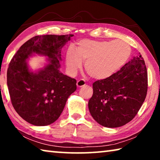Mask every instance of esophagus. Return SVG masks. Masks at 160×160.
<instances>
[{
  "label": "esophagus",
  "mask_w": 160,
  "mask_h": 160,
  "mask_svg": "<svg viewBox=\"0 0 160 160\" xmlns=\"http://www.w3.org/2000/svg\"><path fill=\"white\" fill-rule=\"evenodd\" d=\"M85 81L84 80H79L77 82V87L78 88H82V87L85 85Z\"/></svg>",
  "instance_id": "obj_1"
}]
</instances>
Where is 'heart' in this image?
<instances>
[{"instance_id":"b5f03b06","label":"heart","mask_w":160,"mask_h":160,"mask_svg":"<svg viewBox=\"0 0 160 160\" xmlns=\"http://www.w3.org/2000/svg\"><path fill=\"white\" fill-rule=\"evenodd\" d=\"M131 53V47L122 40H82L75 50L68 49L66 65L69 73L74 75L82 66V61H85V69L90 76L104 80L112 76L126 63Z\"/></svg>"}]
</instances>
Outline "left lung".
Wrapping results in <instances>:
<instances>
[{"instance_id": "left-lung-1", "label": "left lung", "mask_w": 160, "mask_h": 160, "mask_svg": "<svg viewBox=\"0 0 160 160\" xmlns=\"http://www.w3.org/2000/svg\"><path fill=\"white\" fill-rule=\"evenodd\" d=\"M93 94L88 102L90 114L100 125L118 128L133 118L145 101L148 72L143 58H132L120 70L92 85Z\"/></svg>"}]
</instances>
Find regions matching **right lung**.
<instances>
[{"label":"right lung","instance_id":"obj_1","mask_svg":"<svg viewBox=\"0 0 160 160\" xmlns=\"http://www.w3.org/2000/svg\"><path fill=\"white\" fill-rule=\"evenodd\" d=\"M73 36L34 37L21 46L10 61L7 72L10 99L16 112L27 122L37 126L55 122L68 98L76 90V80L59 70L62 48ZM36 54L45 56L47 63L33 72L28 61Z\"/></svg>","mask_w":160,"mask_h":160}]
</instances>
